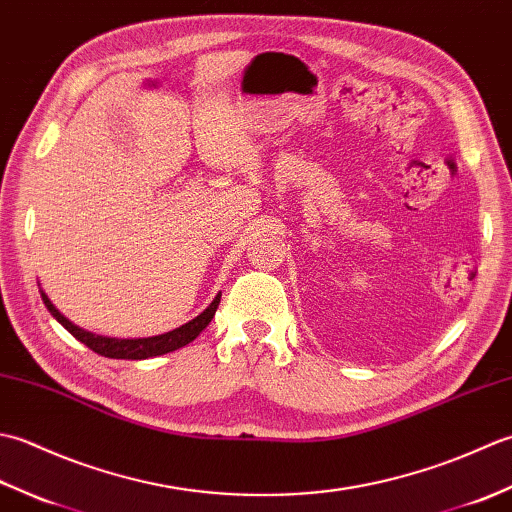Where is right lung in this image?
<instances>
[{"label":"right lung","mask_w":512,"mask_h":512,"mask_svg":"<svg viewBox=\"0 0 512 512\" xmlns=\"http://www.w3.org/2000/svg\"><path fill=\"white\" fill-rule=\"evenodd\" d=\"M220 297H222V292L209 303V308L198 314V317L171 332L158 334V336H147V339H112V336H101V334H94L88 330H81L79 325H74L72 321L65 319L63 314L52 306V301L48 299L46 292H41V299H43V303H46V308L50 310L52 317L57 319L63 328L74 336V339H79L83 345H88L92 352L101 354L105 358H127V361H140V358L162 356L167 352L180 350V347L191 343L195 336H198L215 317V310H217V306H220Z\"/></svg>","instance_id":"1"}]
</instances>
